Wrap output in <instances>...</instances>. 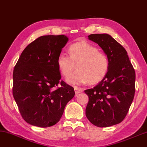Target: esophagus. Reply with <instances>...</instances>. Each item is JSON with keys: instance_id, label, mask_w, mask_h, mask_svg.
I'll use <instances>...</instances> for the list:
<instances>
[{"instance_id": "1", "label": "esophagus", "mask_w": 147, "mask_h": 147, "mask_svg": "<svg viewBox=\"0 0 147 147\" xmlns=\"http://www.w3.org/2000/svg\"><path fill=\"white\" fill-rule=\"evenodd\" d=\"M74 92H75L76 94H78L82 92V89L80 88L75 86L74 87Z\"/></svg>"}]
</instances>
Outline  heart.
Here are the masks:
<instances>
[{"label":"heart","instance_id":"b5f03b06","mask_svg":"<svg viewBox=\"0 0 147 147\" xmlns=\"http://www.w3.org/2000/svg\"><path fill=\"white\" fill-rule=\"evenodd\" d=\"M69 55L61 53L57 58V66L63 76H67L76 69L78 71L67 78L70 84H96L101 81L108 72L109 61L106 55L98 50L96 46L86 41L71 45Z\"/></svg>","mask_w":147,"mask_h":147}]
</instances>
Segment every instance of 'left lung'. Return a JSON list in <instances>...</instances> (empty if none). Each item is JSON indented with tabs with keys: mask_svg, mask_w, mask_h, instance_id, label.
<instances>
[{
	"mask_svg": "<svg viewBox=\"0 0 147 147\" xmlns=\"http://www.w3.org/2000/svg\"><path fill=\"white\" fill-rule=\"evenodd\" d=\"M108 57V72L93 88L84 90L89 98L86 108L88 119L99 127L121 123L134 98L135 72L125 48L110 35H89Z\"/></svg>",
	"mask_w": 147,
	"mask_h": 147,
	"instance_id": "left-lung-1",
	"label": "left lung"
}]
</instances>
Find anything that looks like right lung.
<instances>
[{"mask_svg":"<svg viewBox=\"0 0 147 147\" xmlns=\"http://www.w3.org/2000/svg\"><path fill=\"white\" fill-rule=\"evenodd\" d=\"M69 41L65 35L43 36L22 53L13 72V96L25 121L47 127L55 125L74 90L63 81L57 58Z\"/></svg>","mask_w":147,"mask_h":147,"instance_id":"add662e5","label":"right lung"}]
</instances>
